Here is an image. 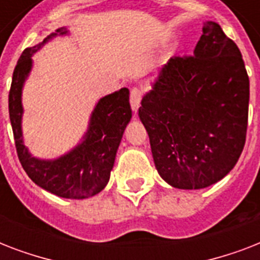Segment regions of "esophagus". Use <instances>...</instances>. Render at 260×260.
<instances>
[{
    "instance_id": "34e87169",
    "label": "esophagus",
    "mask_w": 260,
    "mask_h": 260,
    "mask_svg": "<svg viewBox=\"0 0 260 260\" xmlns=\"http://www.w3.org/2000/svg\"><path fill=\"white\" fill-rule=\"evenodd\" d=\"M143 97V91L139 87H134V89L131 90V106H132V110L139 109V106H140V101H142Z\"/></svg>"
}]
</instances>
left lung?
I'll return each mask as SVG.
<instances>
[{
	"label": "left lung",
	"mask_w": 260,
	"mask_h": 260,
	"mask_svg": "<svg viewBox=\"0 0 260 260\" xmlns=\"http://www.w3.org/2000/svg\"><path fill=\"white\" fill-rule=\"evenodd\" d=\"M248 101L240 50L206 21L193 55L171 58L139 108L159 175L185 190L222 179L246 143Z\"/></svg>",
	"instance_id": "1"
}]
</instances>
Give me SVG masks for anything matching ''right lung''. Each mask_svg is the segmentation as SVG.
I'll return each mask as SVG.
<instances>
[{
  "mask_svg": "<svg viewBox=\"0 0 260 260\" xmlns=\"http://www.w3.org/2000/svg\"><path fill=\"white\" fill-rule=\"evenodd\" d=\"M67 34V28H58L42 43L24 50L13 71L9 117L18 159L28 177L42 189L58 197L83 200L100 193L109 182L118 146L132 117V109L126 87L108 94L94 106L86 134L73 150L56 159L32 156L22 138V87L34 66L35 52L51 39Z\"/></svg>",
  "mask_w": 260,
  "mask_h": 260,
  "instance_id": "1",
  "label": "right lung"
}]
</instances>
